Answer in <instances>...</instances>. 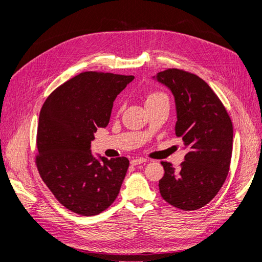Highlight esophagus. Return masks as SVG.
Listing matches in <instances>:
<instances>
[{
	"label": "esophagus",
	"instance_id": "obj_1",
	"mask_svg": "<svg viewBox=\"0 0 262 262\" xmlns=\"http://www.w3.org/2000/svg\"><path fill=\"white\" fill-rule=\"evenodd\" d=\"M145 162H146L145 158H143V157H138V158H134V160H132L130 163H131V165L136 166V165H139V164H143V163H145Z\"/></svg>",
	"mask_w": 262,
	"mask_h": 262
}]
</instances>
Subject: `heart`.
Here are the masks:
<instances>
[{
    "label": "heart",
    "mask_w": 262,
    "mask_h": 262,
    "mask_svg": "<svg viewBox=\"0 0 262 262\" xmlns=\"http://www.w3.org/2000/svg\"><path fill=\"white\" fill-rule=\"evenodd\" d=\"M162 98H166V96L162 93H158V92H149L145 95V105L150 104V102H154L158 99H162Z\"/></svg>",
    "instance_id": "1"
}]
</instances>
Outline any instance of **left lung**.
Here are the masks:
<instances>
[{"mask_svg": "<svg viewBox=\"0 0 262 262\" xmlns=\"http://www.w3.org/2000/svg\"><path fill=\"white\" fill-rule=\"evenodd\" d=\"M154 78L167 86L176 102L175 132L187 154L180 168L162 162L163 199L185 211L198 210L217 194L226 180L233 150V124L224 105L202 78L168 69Z\"/></svg>", "mask_w": 262, "mask_h": 262, "instance_id": "left-lung-1", "label": "left lung"}]
</instances>
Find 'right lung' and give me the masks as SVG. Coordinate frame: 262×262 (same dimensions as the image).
Instances as JSON below:
<instances>
[{
  "label": "right lung",
  "mask_w": 262,
  "mask_h": 262,
  "mask_svg": "<svg viewBox=\"0 0 262 262\" xmlns=\"http://www.w3.org/2000/svg\"><path fill=\"white\" fill-rule=\"evenodd\" d=\"M133 75L89 71L55 89L39 115L36 165L63 207L84 216L114 203L129 168L126 157L95 158L91 142L109 123L114 100Z\"/></svg>",
  "instance_id": "add662e5"
}]
</instances>
